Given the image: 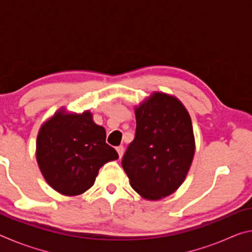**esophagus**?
Segmentation results:
<instances>
[{
  "mask_svg": "<svg viewBox=\"0 0 252 252\" xmlns=\"http://www.w3.org/2000/svg\"><path fill=\"white\" fill-rule=\"evenodd\" d=\"M117 151H118V155H119V157L122 158L123 153H125V148H123L122 146H120V147H117Z\"/></svg>",
  "mask_w": 252,
  "mask_h": 252,
  "instance_id": "esophagus-1",
  "label": "esophagus"
}]
</instances>
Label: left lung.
I'll list each match as a JSON object with an SVG mask.
<instances>
[{
    "label": "left lung",
    "mask_w": 252,
    "mask_h": 252,
    "mask_svg": "<svg viewBox=\"0 0 252 252\" xmlns=\"http://www.w3.org/2000/svg\"><path fill=\"white\" fill-rule=\"evenodd\" d=\"M135 136L122 159L130 185L151 201L172 194L192 163V122L176 96L153 92L135 106Z\"/></svg>",
    "instance_id": "1"
}]
</instances>
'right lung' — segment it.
<instances>
[{
  "label": "right lung",
  "instance_id": "right-lung-1",
  "mask_svg": "<svg viewBox=\"0 0 252 252\" xmlns=\"http://www.w3.org/2000/svg\"><path fill=\"white\" fill-rule=\"evenodd\" d=\"M105 138L104 127L95 125L90 111L60 109L42 125L36 138V161L45 181L61 194L84 193L102 165L119 158Z\"/></svg>",
  "mask_w": 252,
  "mask_h": 252
}]
</instances>
